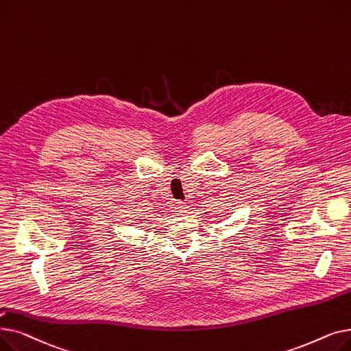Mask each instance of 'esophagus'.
I'll list each match as a JSON object with an SVG mask.
<instances>
[{
	"mask_svg": "<svg viewBox=\"0 0 351 351\" xmlns=\"http://www.w3.org/2000/svg\"><path fill=\"white\" fill-rule=\"evenodd\" d=\"M175 209H176V212H179V213H185V212L188 210V206H186L184 202H176Z\"/></svg>",
	"mask_w": 351,
	"mask_h": 351,
	"instance_id": "esophagus-1",
	"label": "esophagus"
}]
</instances>
